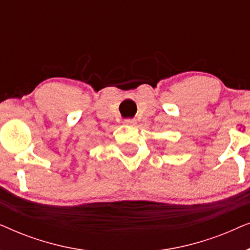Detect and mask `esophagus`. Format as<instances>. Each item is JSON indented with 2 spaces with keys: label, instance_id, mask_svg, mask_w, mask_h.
Masks as SVG:
<instances>
[{
  "label": "esophagus",
  "instance_id": "1",
  "mask_svg": "<svg viewBox=\"0 0 250 250\" xmlns=\"http://www.w3.org/2000/svg\"><path fill=\"white\" fill-rule=\"evenodd\" d=\"M124 124L128 125V126H133V125L136 124V121H135V119H133V118H127V119H125V121H124Z\"/></svg>",
  "mask_w": 250,
  "mask_h": 250
}]
</instances>
